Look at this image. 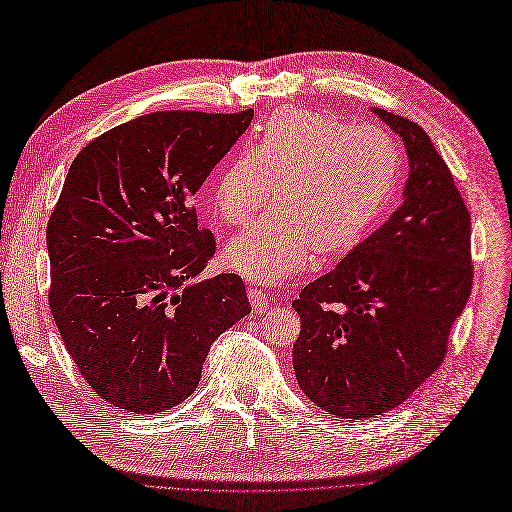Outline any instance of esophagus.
<instances>
[{"mask_svg": "<svg viewBox=\"0 0 512 512\" xmlns=\"http://www.w3.org/2000/svg\"><path fill=\"white\" fill-rule=\"evenodd\" d=\"M248 298H250L252 309H254L256 313H264V311H267V305H269L267 292H262L260 288H248Z\"/></svg>", "mask_w": 512, "mask_h": 512, "instance_id": "obj_1", "label": "esophagus"}]
</instances>
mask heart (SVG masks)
I'll use <instances>...</instances> for the list:
<instances>
[{"mask_svg":"<svg viewBox=\"0 0 512 512\" xmlns=\"http://www.w3.org/2000/svg\"><path fill=\"white\" fill-rule=\"evenodd\" d=\"M402 156L396 139L375 125H349L305 108H281L258 129L254 146L235 154L211 186L218 216L248 224L228 245L233 269L260 281L303 271L311 254L354 248L392 203Z\"/></svg>","mask_w":512,"mask_h":512,"instance_id":"heart-1","label":"heart"}]
</instances>
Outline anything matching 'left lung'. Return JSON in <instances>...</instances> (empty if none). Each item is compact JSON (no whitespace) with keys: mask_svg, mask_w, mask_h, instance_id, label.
<instances>
[{"mask_svg":"<svg viewBox=\"0 0 512 512\" xmlns=\"http://www.w3.org/2000/svg\"><path fill=\"white\" fill-rule=\"evenodd\" d=\"M373 112L407 148L404 201L292 301L298 385L339 419L392 411L438 370L472 290L470 214L449 167L415 122Z\"/></svg>","mask_w":512,"mask_h":512,"instance_id":"1","label":"left lung"}]
</instances>
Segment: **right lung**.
<instances>
[{
	"label": "right lung",
	"mask_w": 512,
	"mask_h": 512,
	"mask_svg": "<svg viewBox=\"0 0 512 512\" xmlns=\"http://www.w3.org/2000/svg\"><path fill=\"white\" fill-rule=\"evenodd\" d=\"M252 118L154 112L93 139L67 171L46 228L50 313L86 383L131 415L184 402L211 343L252 311L239 275L195 281L216 239L192 205Z\"/></svg>",
	"instance_id": "1"
}]
</instances>
